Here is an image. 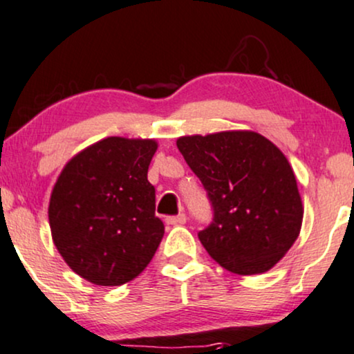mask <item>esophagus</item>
I'll list each match as a JSON object with an SVG mask.
<instances>
[{
    "mask_svg": "<svg viewBox=\"0 0 354 354\" xmlns=\"http://www.w3.org/2000/svg\"><path fill=\"white\" fill-rule=\"evenodd\" d=\"M166 223H168L169 226H181V225H185V223H186V214L180 213V214H178V216L166 218Z\"/></svg>",
    "mask_w": 354,
    "mask_h": 354,
    "instance_id": "esophagus-1",
    "label": "esophagus"
}]
</instances>
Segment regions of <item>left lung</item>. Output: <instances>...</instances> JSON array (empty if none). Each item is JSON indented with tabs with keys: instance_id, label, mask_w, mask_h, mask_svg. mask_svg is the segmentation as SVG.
Masks as SVG:
<instances>
[{
	"instance_id": "8db88e82",
	"label": "left lung",
	"mask_w": 354,
	"mask_h": 354,
	"mask_svg": "<svg viewBox=\"0 0 354 354\" xmlns=\"http://www.w3.org/2000/svg\"><path fill=\"white\" fill-rule=\"evenodd\" d=\"M176 146L213 206V221L198 233L211 258L236 274L271 270L293 246L303 223L286 156L254 131L181 136Z\"/></svg>"
}]
</instances>
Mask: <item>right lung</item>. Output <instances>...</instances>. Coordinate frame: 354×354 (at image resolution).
Segmentation results:
<instances>
[{"label": "right lung", "mask_w": 354, "mask_h": 354, "mask_svg": "<svg viewBox=\"0 0 354 354\" xmlns=\"http://www.w3.org/2000/svg\"><path fill=\"white\" fill-rule=\"evenodd\" d=\"M158 143L109 136L68 161L50 198L51 236L66 265L98 286L135 279L160 246L148 168Z\"/></svg>", "instance_id": "obj_1"}]
</instances>
